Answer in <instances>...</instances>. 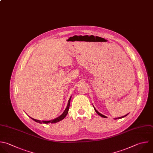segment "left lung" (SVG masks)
I'll return each instance as SVG.
<instances>
[{"instance_id": "obj_1", "label": "left lung", "mask_w": 153, "mask_h": 153, "mask_svg": "<svg viewBox=\"0 0 153 153\" xmlns=\"http://www.w3.org/2000/svg\"><path fill=\"white\" fill-rule=\"evenodd\" d=\"M94 107V106H93ZM94 108V110H95V111H96V112L98 114V115H99L100 117H103V118H106V117L105 116V115H102V114H100V113H99L96 109V108ZM128 114H126V115H124V116H122V117H118V118H114L115 120H116V119H120V118H124V117H126L127 115H128Z\"/></svg>"}]
</instances>
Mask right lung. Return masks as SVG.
<instances>
[{
  "label": "right lung",
  "mask_w": 153,
  "mask_h": 153,
  "mask_svg": "<svg viewBox=\"0 0 153 153\" xmlns=\"http://www.w3.org/2000/svg\"><path fill=\"white\" fill-rule=\"evenodd\" d=\"M71 97L72 96H71V97L69 98V100H68V105L65 109V110L64 111V112H63V114L62 115H60L59 117L53 119V120H49V121H41V120H36V119H34L32 117H30V118H32L33 120H34L35 121L37 122V123H44V124H48V123H57L61 120H62L63 118H65V117L67 115L68 113V111H69V106H70V102H71Z\"/></svg>",
  "instance_id": "obj_1"
}]
</instances>
